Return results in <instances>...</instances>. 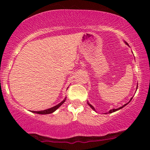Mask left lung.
<instances>
[{
    "label": "left lung",
    "instance_id": "8db88e82",
    "mask_svg": "<svg viewBox=\"0 0 150 150\" xmlns=\"http://www.w3.org/2000/svg\"><path fill=\"white\" fill-rule=\"evenodd\" d=\"M126 44H127V45H128V43H126ZM130 102H131V101H130ZM88 105H89V106H90V107H91V109H93V110H95V109H94V108H93V106H92V105H91V104H89V103H88ZM125 105H127V104H125V105L122 106V107H120V108H118V109H112V110H110V112H109V113H112V112H114L117 111V110H120V109H121V108H122V107H125Z\"/></svg>",
    "mask_w": 150,
    "mask_h": 150
}]
</instances>
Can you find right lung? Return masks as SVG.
Masks as SVG:
<instances>
[{
  "instance_id": "right-lung-1",
  "label": "right lung",
  "mask_w": 150,
  "mask_h": 150,
  "mask_svg": "<svg viewBox=\"0 0 150 150\" xmlns=\"http://www.w3.org/2000/svg\"><path fill=\"white\" fill-rule=\"evenodd\" d=\"M65 100H66V99H64V100H63L62 102H61V103H59V104H57V105L54 106V107H51V108L47 109V110H42V111H33V112L38 113V114H43H43H44V115H46V114H51V113L54 112L56 110H57V109H58L59 107L60 106L62 105V104L64 102H65Z\"/></svg>"
}]
</instances>
